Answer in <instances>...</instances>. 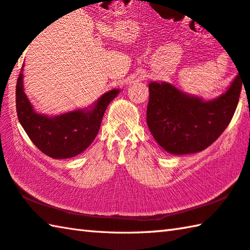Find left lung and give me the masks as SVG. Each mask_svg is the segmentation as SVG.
Returning a JSON list of instances; mask_svg holds the SVG:
<instances>
[{
    "label": "left lung",
    "instance_id": "left-lung-1",
    "mask_svg": "<svg viewBox=\"0 0 250 250\" xmlns=\"http://www.w3.org/2000/svg\"><path fill=\"white\" fill-rule=\"evenodd\" d=\"M147 125L159 146L171 155L200 152L216 141L237 107L242 80L235 77L212 100L188 94L168 82H150Z\"/></svg>",
    "mask_w": 250,
    "mask_h": 250
}]
</instances>
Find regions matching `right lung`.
I'll return each instance as SVG.
<instances>
[{"label":"right lung","instance_id":"right-lung-1","mask_svg":"<svg viewBox=\"0 0 250 250\" xmlns=\"http://www.w3.org/2000/svg\"><path fill=\"white\" fill-rule=\"evenodd\" d=\"M24 64L17 79V117L39 150L54 159H68L84 151L99 133L107 105L120 93V89L105 92L89 107L78 108L50 116L35 111L24 92Z\"/></svg>","mask_w":250,"mask_h":250}]
</instances>
